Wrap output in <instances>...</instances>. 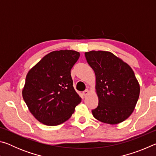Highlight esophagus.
Instances as JSON below:
<instances>
[{
	"instance_id": "1",
	"label": "esophagus",
	"mask_w": 156,
	"mask_h": 156,
	"mask_svg": "<svg viewBox=\"0 0 156 156\" xmlns=\"http://www.w3.org/2000/svg\"><path fill=\"white\" fill-rule=\"evenodd\" d=\"M88 94H89V90H88V89H86V90H84V91L83 92V94L84 95V96H86L87 95H88Z\"/></svg>"
}]
</instances>
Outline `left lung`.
<instances>
[{
    "label": "left lung",
    "mask_w": 156,
    "mask_h": 156,
    "mask_svg": "<svg viewBox=\"0 0 156 156\" xmlns=\"http://www.w3.org/2000/svg\"><path fill=\"white\" fill-rule=\"evenodd\" d=\"M85 58L96 79L98 105L91 111L104 123L123 122L133 112L140 95V85L133 71L112 53L86 52Z\"/></svg>",
    "instance_id": "obj_1"
}]
</instances>
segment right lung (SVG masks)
<instances>
[{
	"label": "right lung",
	"instance_id": "1",
	"mask_svg": "<svg viewBox=\"0 0 156 156\" xmlns=\"http://www.w3.org/2000/svg\"><path fill=\"white\" fill-rule=\"evenodd\" d=\"M80 54L72 50L49 53L28 72L23 100L39 122L60 125L74 112L81 98L73 87L71 69Z\"/></svg>",
	"mask_w": 156,
	"mask_h": 156
}]
</instances>
